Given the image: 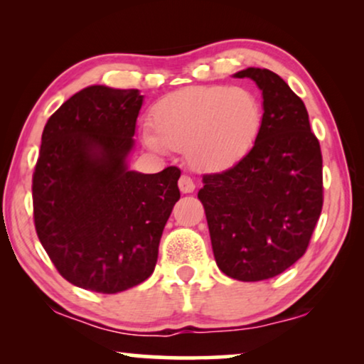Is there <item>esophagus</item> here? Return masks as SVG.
<instances>
[{"label":"esophagus","instance_id":"34e87169","mask_svg":"<svg viewBox=\"0 0 364 364\" xmlns=\"http://www.w3.org/2000/svg\"><path fill=\"white\" fill-rule=\"evenodd\" d=\"M178 188H181L182 193H191L196 188V182L192 181V177L188 176H182L178 178Z\"/></svg>","mask_w":364,"mask_h":364}]
</instances>
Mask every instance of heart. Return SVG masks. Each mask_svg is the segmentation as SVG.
Instances as JSON below:
<instances>
[{"mask_svg":"<svg viewBox=\"0 0 364 364\" xmlns=\"http://www.w3.org/2000/svg\"><path fill=\"white\" fill-rule=\"evenodd\" d=\"M144 129V146L154 152L186 151L193 168L223 172L255 147L263 126L262 102L252 91L232 86H193L162 97Z\"/></svg>","mask_w":364,"mask_h":364,"instance_id":"1","label":"heart"}]
</instances>
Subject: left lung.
<instances>
[{
    "label": "left lung",
    "instance_id": "left-lung-1",
    "mask_svg": "<svg viewBox=\"0 0 364 364\" xmlns=\"http://www.w3.org/2000/svg\"><path fill=\"white\" fill-rule=\"evenodd\" d=\"M263 97V126L252 152L222 173L203 176L215 262L227 277L260 282L303 257L323 207L320 142L305 104L268 69L247 68Z\"/></svg>",
    "mask_w": 364,
    "mask_h": 364
}]
</instances>
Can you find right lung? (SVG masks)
I'll use <instances>...</instances> for the list:
<instances>
[{"label": "right lung", "instance_id": "obj_1", "mask_svg": "<svg viewBox=\"0 0 364 364\" xmlns=\"http://www.w3.org/2000/svg\"><path fill=\"white\" fill-rule=\"evenodd\" d=\"M137 89L87 86L49 117L33 176L34 225L58 272L84 290L119 293L147 280L181 171L129 167Z\"/></svg>", "mask_w": 364, "mask_h": 364}]
</instances>
